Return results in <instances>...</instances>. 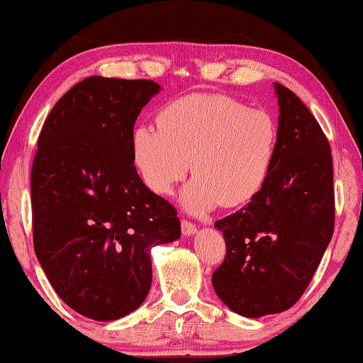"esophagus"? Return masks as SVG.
I'll return each mask as SVG.
<instances>
[{
	"label": "esophagus",
	"mask_w": 363,
	"mask_h": 363,
	"mask_svg": "<svg viewBox=\"0 0 363 363\" xmlns=\"http://www.w3.org/2000/svg\"><path fill=\"white\" fill-rule=\"evenodd\" d=\"M181 228H182V235H184V236H192V235H196V233H197V226L194 225L192 221L182 220Z\"/></svg>",
	"instance_id": "34e87169"
}]
</instances>
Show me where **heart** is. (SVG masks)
Listing matches in <instances>:
<instances>
[{"label": "heart", "instance_id": "b5f03b06", "mask_svg": "<svg viewBox=\"0 0 363 363\" xmlns=\"http://www.w3.org/2000/svg\"><path fill=\"white\" fill-rule=\"evenodd\" d=\"M158 125L133 130V160L151 191L169 194L191 171L181 192L194 215L246 203L266 184L275 160L279 125L266 109L218 94H192L171 102Z\"/></svg>", "mask_w": 363, "mask_h": 363}]
</instances>
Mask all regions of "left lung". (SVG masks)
<instances>
[{
	"label": "left lung",
	"instance_id": "8db88e82",
	"mask_svg": "<svg viewBox=\"0 0 363 363\" xmlns=\"http://www.w3.org/2000/svg\"><path fill=\"white\" fill-rule=\"evenodd\" d=\"M279 142L269 177L240 212L215 223L226 257L212 275L231 311L261 318L298 301L334 231L333 156L326 135L300 97L274 83Z\"/></svg>",
	"mask_w": 363,
	"mask_h": 363
}]
</instances>
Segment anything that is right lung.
Listing matches in <instances>:
<instances>
[{
    "label": "right lung",
    "mask_w": 363,
    "mask_h": 363,
    "mask_svg": "<svg viewBox=\"0 0 363 363\" xmlns=\"http://www.w3.org/2000/svg\"><path fill=\"white\" fill-rule=\"evenodd\" d=\"M161 86L91 77L43 123L32 164L34 250L53 290L79 315L113 321L151 286V247L179 240L176 208L140 179L132 135Z\"/></svg>",
    "instance_id": "obj_1"
}]
</instances>
